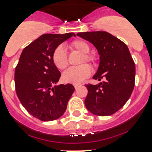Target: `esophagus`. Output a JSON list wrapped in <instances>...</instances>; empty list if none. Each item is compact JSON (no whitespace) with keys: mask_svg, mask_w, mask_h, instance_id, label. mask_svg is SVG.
Returning <instances> with one entry per match:
<instances>
[{"mask_svg":"<svg viewBox=\"0 0 152 152\" xmlns=\"http://www.w3.org/2000/svg\"><path fill=\"white\" fill-rule=\"evenodd\" d=\"M73 86H74V87L75 88H78V87H80V86H82V84H80V83H77V84H74V85H73Z\"/></svg>","mask_w":152,"mask_h":152,"instance_id":"obj_1","label":"esophagus"}]
</instances>
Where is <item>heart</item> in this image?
Returning a JSON list of instances; mask_svg holds the SVG:
<instances>
[{"label": "heart", "mask_w": 152, "mask_h": 152, "mask_svg": "<svg viewBox=\"0 0 152 152\" xmlns=\"http://www.w3.org/2000/svg\"><path fill=\"white\" fill-rule=\"evenodd\" d=\"M70 48L77 50L82 53L79 59V63L82 64L87 62L94 65L96 63V57L92 54H89L90 48L88 44L83 40H75L70 44ZM52 59L57 68L60 70L66 68L68 65L67 53L65 48L62 46H58L53 51ZM91 73V69L87 64H82L76 67H71L67 69L62 74V80L65 83L77 84L82 82L84 79L88 77Z\"/></svg>", "instance_id": "1"}]
</instances>
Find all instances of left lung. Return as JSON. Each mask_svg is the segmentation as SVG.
<instances>
[{"instance_id":"obj_1","label":"left lung","mask_w":152,"mask_h":152,"mask_svg":"<svg viewBox=\"0 0 152 152\" xmlns=\"http://www.w3.org/2000/svg\"><path fill=\"white\" fill-rule=\"evenodd\" d=\"M76 35L97 49L100 62L93 78L104 79L99 85H85L88 90L86 108L98 116L114 114L126 103L134 87L135 65L129 50L124 42L108 32H80Z\"/></svg>"}]
</instances>
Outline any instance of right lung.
I'll return each instance as SVG.
<instances>
[{"label": "right lung", "mask_w": 152, "mask_h": 152, "mask_svg": "<svg viewBox=\"0 0 152 152\" xmlns=\"http://www.w3.org/2000/svg\"><path fill=\"white\" fill-rule=\"evenodd\" d=\"M74 33L45 34L22 51L15 68V90L24 108L36 118L51 121L60 118L74 92L71 84L56 85L60 72L52 59L53 51Z\"/></svg>", "instance_id": "add662e5"}]
</instances>
